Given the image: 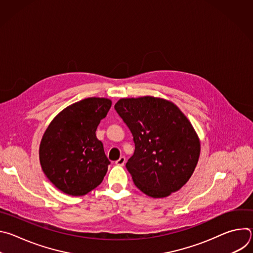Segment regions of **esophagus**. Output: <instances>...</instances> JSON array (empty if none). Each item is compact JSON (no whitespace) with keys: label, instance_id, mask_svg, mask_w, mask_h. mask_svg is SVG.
Instances as JSON below:
<instances>
[{"label":"esophagus","instance_id":"34e87169","mask_svg":"<svg viewBox=\"0 0 253 253\" xmlns=\"http://www.w3.org/2000/svg\"><path fill=\"white\" fill-rule=\"evenodd\" d=\"M125 162H126V158H125L124 156H121V157L115 162V164L118 165V166H124Z\"/></svg>","mask_w":253,"mask_h":253}]
</instances>
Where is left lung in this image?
<instances>
[{
  "label": "left lung",
  "mask_w": 253,
  "mask_h": 253,
  "mask_svg": "<svg viewBox=\"0 0 253 253\" xmlns=\"http://www.w3.org/2000/svg\"><path fill=\"white\" fill-rule=\"evenodd\" d=\"M114 107L133 135L135 151L126 168L136 187L163 198L184 186L197 165L200 140L183 112L153 96L122 98Z\"/></svg>",
  "instance_id": "left-lung-1"
}]
</instances>
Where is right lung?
I'll return each instance as SVG.
<instances>
[{"label":"right lung","instance_id":"obj_1","mask_svg":"<svg viewBox=\"0 0 253 253\" xmlns=\"http://www.w3.org/2000/svg\"><path fill=\"white\" fill-rule=\"evenodd\" d=\"M111 105L108 98L83 99L66 107L46 129L39 148L40 164L62 192L83 196L103 181L110 161L96 130Z\"/></svg>","mask_w":253,"mask_h":253}]
</instances>
